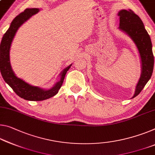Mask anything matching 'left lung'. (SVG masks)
Instances as JSON below:
<instances>
[{"instance_id":"8db88e82","label":"left lung","mask_w":155,"mask_h":155,"mask_svg":"<svg viewBox=\"0 0 155 155\" xmlns=\"http://www.w3.org/2000/svg\"><path fill=\"white\" fill-rule=\"evenodd\" d=\"M119 16V29L129 36L138 50L141 61V75L135 87L137 97L150 79L154 68V56L151 39L139 16L131 9H121L118 12Z\"/></svg>"}]
</instances>
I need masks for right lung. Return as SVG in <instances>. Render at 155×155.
<instances>
[{"label": "right lung", "instance_id": "add662e5", "mask_svg": "<svg viewBox=\"0 0 155 155\" xmlns=\"http://www.w3.org/2000/svg\"><path fill=\"white\" fill-rule=\"evenodd\" d=\"M41 9L40 8H28L17 16L12 21L8 30L2 36L0 45V70L4 81L22 99L34 101L50 99L57 94L63 84L66 73L72 65V63L61 71L58 74L57 81L49 89L29 84L22 78L16 77L14 72L12 68L9 55L12 41L19 28L34 14H37Z\"/></svg>", "mask_w": 155, "mask_h": 155}]
</instances>
